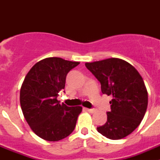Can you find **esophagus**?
I'll use <instances>...</instances> for the list:
<instances>
[{"label":"esophagus","instance_id":"obj_1","mask_svg":"<svg viewBox=\"0 0 160 160\" xmlns=\"http://www.w3.org/2000/svg\"><path fill=\"white\" fill-rule=\"evenodd\" d=\"M86 110H87L88 112L90 113H94L95 112V109H88V108H86Z\"/></svg>","mask_w":160,"mask_h":160}]
</instances>
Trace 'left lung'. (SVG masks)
Instances as JSON below:
<instances>
[{"label": "left lung", "instance_id": "1", "mask_svg": "<svg viewBox=\"0 0 160 160\" xmlns=\"http://www.w3.org/2000/svg\"><path fill=\"white\" fill-rule=\"evenodd\" d=\"M85 65L100 82L102 94L113 96L107 122L98 131L114 140L128 136L140 124L148 108L142 78L130 63L115 58Z\"/></svg>", "mask_w": 160, "mask_h": 160}]
</instances>
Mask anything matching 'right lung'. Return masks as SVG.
Instances as JSON below:
<instances>
[{"label": "right lung", "instance_id": "right-lung-1", "mask_svg": "<svg viewBox=\"0 0 160 160\" xmlns=\"http://www.w3.org/2000/svg\"><path fill=\"white\" fill-rule=\"evenodd\" d=\"M79 64L61 58H47L37 62L25 76L20 103L26 122L38 136L59 141L75 128L82 107L61 105L57 99L63 90L67 73Z\"/></svg>", "mask_w": 160, "mask_h": 160}]
</instances>
